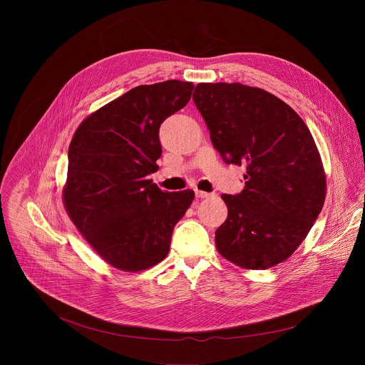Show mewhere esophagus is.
I'll return each instance as SVG.
<instances>
[{
    "label": "esophagus",
    "mask_w": 365,
    "mask_h": 365,
    "mask_svg": "<svg viewBox=\"0 0 365 365\" xmlns=\"http://www.w3.org/2000/svg\"><path fill=\"white\" fill-rule=\"evenodd\" d=\"M195 195H196V197H199V199H203V197H210L211 195L207 193V192H203V190H195Z\"/></svg>",
    "instance_id": "34e87169"
}]
</instances>
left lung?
Returning <instances> with one entry per match:
<instances>
[{
    "instance_id": "left-lung-1",
    "label": "left lung",
    "mask_w": 365,
    "mask_h": 365,
    "mask_svg": "<svg viewBox=\"0 0 365 365\" xmlns=\"http://www.w3.org/2000/svg\"><path fill=\"white\" fill-rule=\"evenodd\" d=\"M195 106L230 165H245V186L222 195L227 221L218 252L247 270L287 259L314 227L327 196L319 150L303 120L273 93L242 83H197Z\"/></svg>"
}]
</instances>
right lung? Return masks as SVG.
<instances>
[{"instance_id": "add662e5", "label": "right lung", "mask_w": 365, "mask_h": 365, "mask_svg": "<svg viewBox=\"0 0 365 365\" xmlns=\"http://www.w3.org/2000/svg\"><path fill=\"white\" fill-rule=\"evenodd\" d=\"M193 88L176 79L135 86L88 115L72 137L65 210L118 270L141 272L165 259L195 197L190 189L163 192L147 179L159 169L160 124L186 106Z\"/></svg>"}]
</instances>
